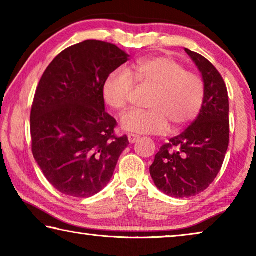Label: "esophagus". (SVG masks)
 <instances>
[{
  "mask_svg": "<svg viewBox=\"0 0 256 256\" xmlns=\"http://www.w3.org/2000/svg\"><path fill=\"white\" fill-rule=\"evenodd\" d=\"M128 142L130 144H136V141L140 140V136H136V134H128Z\"/></svg>",
  "mask_w": 256,
  "mask_h": 256,
  "instance_id": "obj_1",
  "label": "esophagus"
}]
</instances>
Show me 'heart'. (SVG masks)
I'll return each instance as SVG.
<instances>
[{
    "label": "heart",
    "instance_id": "obj_1",
    "mask_svg": "<svg viewBox=\"0 0 256 256\" xmlns=\"http://www.w3.org/2000/svg\"><path fill=\"white\" fill-rule=\"evenodd\" d=\"M152 86L149 110H132L122 116L128 132L159 134L188 124L200 112L204 100V82L196 72L167 56H151L136 60L128 71L118 68L106 78L102 96L114 110H125L131 102L134 86Z\"/></svg>",
    "mask_w": 256,
    "mask_h": 256
}]
</instances>
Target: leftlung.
I'll return each instance as SVG.
<instances>
[{
    "label": "left lung",
    "mask_w": 256,
    "mask_h": 256,
    "mask_svg": "<svg viewBox=\"0 0 256 256\" xmlns=\"http://www.w3.org/2000/svg\"><path fill=\"white\" fill-rule=\"evenodd\" d=\"M202 73L204 100L192 125L164 144L150 166L157 188L172 198H190L214 180L229 144L227 86L218 70L202 55L185 48Z\"/></svg>",
    "instance_id": "obj_1"
}]
</instances>
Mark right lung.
Returning a JSON list of instances; mask_svg holds the SVG:
<instances>
[{"label":"right lung","mask_w":256,"mask_h":256,"mask_svg":"<svg viewBox=\"0 0 256 256\" xmlns=\"http://www.w3.org/2000/svg\"><path fill=\"white\" fill-rule=\"evenodd\" d=\"M110 42L84 40L56 56L42 74L30 112L34 158L47 180L66 196L89 198L114 174L128 144L105 112L106 78L128 60Z\"/></svg>","instance_id":"obj_1"}]
</instances>
